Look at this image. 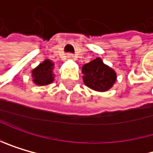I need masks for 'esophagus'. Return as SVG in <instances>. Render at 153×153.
<instances>
[{
  "instance_id": "obj_1",
  "label": "esophagus",
  "mask_w": 153,
  "mask_h": 153,
  "mask_svg": "<svg viewBox=\"0 0 153 153\" xmlns=\"http://www.w3.org/2000/svg\"><path fill=\"white\" fill-rule=\"evenodd\" d=\"M67 58L69 59H75L76 58H75V56H73L72 54H71V53H69V54H67Z\"/></svg>"
}]
</instances>
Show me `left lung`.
<instances>
[{
  "label": "left lung",
  "instance_id": "left-lung-1",
  "mask_svg": "<svg viewBox=\"0 0 153 153\" xmlns=\"http://www.w3.org/2000/svg\"><path fill=\"white\" fill-rule=\"evenodd\" d=\"M82 79L86 86L97 92L109 90L117 80V73L97 58L82 66Z\"/></svg>",
  "mask_w": 153,
  "mask_h": 153
}]
</instances>
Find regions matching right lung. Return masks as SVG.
I'll list each match as a JSON object with an SVG mask.
<instances>
[{
  "label": "right lung",
  "mask_w": 153,
  "mask_h": 153,
  "mask_svg": "<svg viewBox=\"0 0 153 153\" xmlns=\"http://www.w3.org/2000/svg\"><path fill=\"white\" fill-rule=\"evenodd\" d=\"M54 63L49 59L44 60L42 63L32 71L33 82L36 85H48L54 81L53 75Z\"/></svg>",
  "instance_id": "obj_1"
}]
</instances>
